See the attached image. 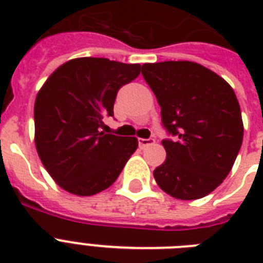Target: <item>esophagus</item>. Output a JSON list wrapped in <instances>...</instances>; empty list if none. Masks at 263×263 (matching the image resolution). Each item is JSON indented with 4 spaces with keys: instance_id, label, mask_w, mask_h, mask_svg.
I'll return each mask as SVG.
<instances>
[{
    "instance_id": "obj_1",
    "label": "esophagus",
    "mask_w": 263,
    "mask_h": 263,
    "mask_svg": "<svg viewBox=\"0 0 263 263\" xmlns=\"http://www.w3.org/2000/svg\"><path fill=\"white\" fill-rule=\"evenodd\" d=\"M138 143H139V147L140 148H144V147H146V146H148V144L154 143V139H153V138H147V139L139 138V139H138Z\"/></svg>"
}]
</instances>
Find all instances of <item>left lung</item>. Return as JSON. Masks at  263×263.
<instances>
[{
  "mask_svg": "<svg viewBox=\"0 0 263 263\" xmlns=\"http://www.w3.org/2000/svg\"><path fill=\"white\" fill-rule=\"evenodd\" d=\"M142 75L172 136L162 140L166 160L154 171L157 184L176 199L203 198L228 176L241 147L245 129L235 91L191 61L143 64Z\"/></svg>",
  "mask_w": 263,
  "mask_h": 263,
  "instance_id": "8db88e82",
  "label": "left lung"
}]
</instances>
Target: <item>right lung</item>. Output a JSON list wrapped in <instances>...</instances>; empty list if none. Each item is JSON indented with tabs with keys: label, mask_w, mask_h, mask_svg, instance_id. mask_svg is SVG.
<instances>
[{
	"label": "right lung",
	"mask_w": 263,
	"mask_h": 263,
	"mask_svg": "<svg viewBox=\"0 0 263 263\" xmlns=\"http://www.w3.org/2000/svg\"><path fill=\"white\" fill-rule=\"evenodd\" d=\"M139 64L82 57L63 64L34 106L35 146L49 175L65 191L90 196L115 183L138 148L134 136L101 131L116 95L136 79Z\"/></svg>",
	"instance_id": "add662e5"
}]
</instances>
